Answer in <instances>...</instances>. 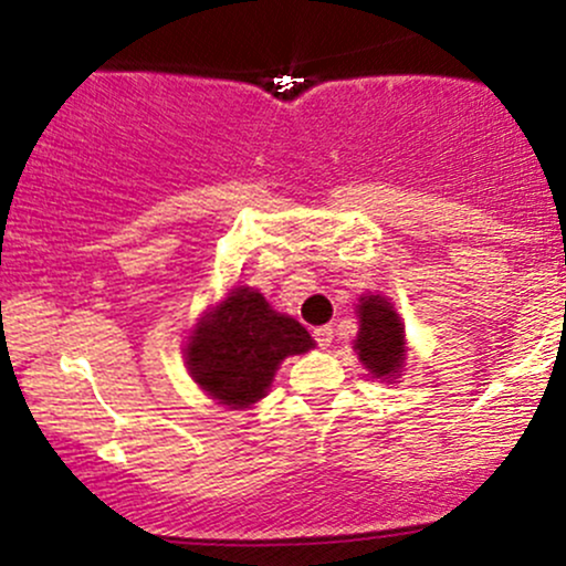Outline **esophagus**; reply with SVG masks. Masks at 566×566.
Instances as JSON below:
<instances>
[{
	"mask_svg": "<svg viewBox=\"0 0 566 566\" xmlns=\"http://www.w3.org/2000/svg\"><path fill=\"white\" fill-rule=\"evenodd\" d=\"M314 337H316V343H319L322 348H327L329 343H333V327H316L314 329Z\"/></svg>",
	"mask_w": 566,
	"mask_h": 566,
	"instance_id": "esophagus-1",
	"label": "esophagus"
}]
</instances>
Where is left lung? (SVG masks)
I'll use <instances>...</instances> for the list:
<instances>
[{
  "label": "left lung",
  "instance_id": "left-lung-1",
  "mask_svg": "<svg viewBox=\"0 0 566 566\" xmlns=\"http://www.w3.org/2000/svg\"><path fill=\"white\" fill-rule=\"evenodd\" d=\"M359 333H356L354 350L361 367L380 382H399L407 367V335L405 322L396 314L394 303L378 292H367L356 303Z\"/></svg>",
  "mask_w": 566,
  "mask_h": 566
}]
</instances>
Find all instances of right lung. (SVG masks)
<instances>
[{
	"label": "right lung",
	"mask_w": 566,
	"mask_h": 566,
	"mask_svg": "<svg viewBox=\"0 0 566 566\" xmlns=\"http://www.w3.org/2000/svg\"><path fill=\"white\" fill-rule=\"evenodd\" d=\"M314 337L247 284H233L199 316L186 340L193 382L218 405L250 409L265 399L287 356L314 348Z\"/></svg>",
	"instance_id": "1"
}]
</instances>
